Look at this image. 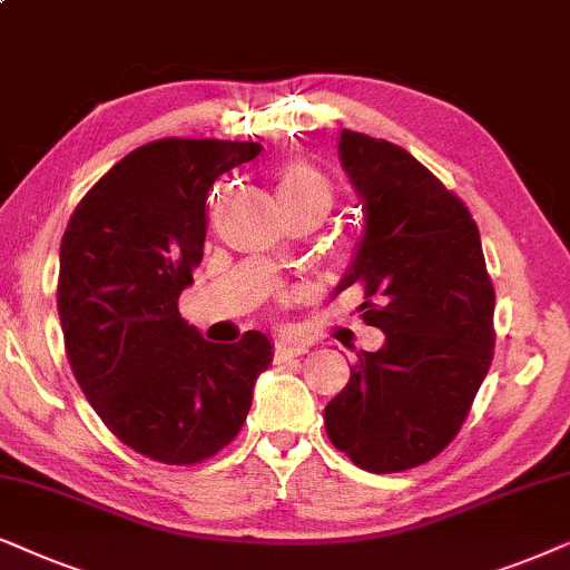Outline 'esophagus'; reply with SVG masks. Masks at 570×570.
Wrapping results in <instances>:
<instances>
[{"label":"esophagus","instance_id":"esophagus-1","mask_svg":"<svg viewBox=\"0 0 570 570\" xmlns=\"http://www.w3.org/2000/svg\"><path fill=\"white\" fill-rule=\"evenodd\" d=\"M273 348H276L278 360H292V356L307 354V346L302 344V341L289 338V336H278L276 344H273Z\"/></svg>","mask_w":570,"mask_h":570}]
</instances>
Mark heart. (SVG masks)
Returning a JSON list of instances; mask_svg holds the SVG:
<instances>
[{
  "instance_id": "b5f03b06",
  "label": "heart",
  "mask_w": 570,
  "mask_h": 570,
  "mask_svg": "<svg viewBox=\"0 0 570 570\" xmlns=\"http://www.w3.org/2000/svg\"><path fill=\"white\" fill-rule=\"evenodd\" d=\"M276 193L284 208L317 206L331 208V185L321 171L307 164H286L276 177Z\"/></svg>"
}]
</instances>
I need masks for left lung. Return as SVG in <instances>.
Listing matches in <instances>:
<instances>
[{
  "label": "left lung",
  "mask_w": 570,
  "mask_h": 570,
  "mask_svg": "<svg viewBox=\"0 0 570 570\" xmlns=\"http://www.w3.org/2000/svg\"><path fill=\"white\" fill-rule=\"evenodd\" d=\"M338 154L364 214L338 292L360 286L362 321L385 344L360 352L325 432L360 469L406 472L435 459L474 404L495 348V286L472 214L428 166L352 130Z\"/></svg>",
  "instance_id": "1"
}]
</instances>
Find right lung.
<instances>
[{"label": "right lung", "mask_w": 570, "mask_h": 570, "mask_svg": "<svg viewBox=\"0 0 570 570\" xmlns=\"http://www.w3.org/2000/svg\"><path fill=\"white\" fill-rule=\"evenodd\" d=\"M261 150L210 138L146 142L67 222L57 309L75 381L106 428L158 464L193 466L224 451L271 364L261 331L210 344L179 315V292L203 261L210 187Z\"/></svg>", "instance_id": "right-lung-1"}]
</instances>
